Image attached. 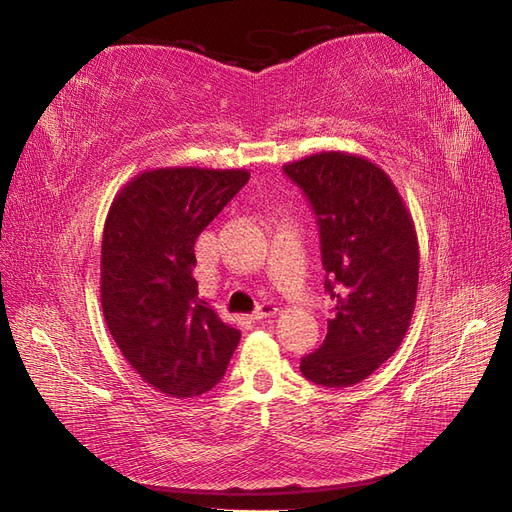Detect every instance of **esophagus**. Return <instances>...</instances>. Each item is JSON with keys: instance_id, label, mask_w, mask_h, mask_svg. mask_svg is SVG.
<instances>
[{"instance_id": "1", "label": "esophagus", "mask_w": 512, "mask_h": 512, "mask_svg": "<svg viewBox=\"0 0 512 512\" xmlns=\"http://www.w3.org/2000/svg\"><path fill=\"white\" fill-rule=\"evenodd\" d=\"M278 312V308H276V304H272V302H268V304H261L253 315H251V319H255V321H261V319H270V317H274Z\"/></svg>"}]
</instances>
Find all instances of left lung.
Listing matches in <instances>:
<instances>
[{"label": "left lung", "mask_w": 512, "mask_h": 512, "mask_svg": "<svg viewBox=\"0 0 512 512\" xmlns=\"http://www.w3.org/2000/svg\"><path fill=\"white\" fill-rule=\"evenodd\" d=\"M283 172L317 214L325 291L336 302L323 344L300 370L315 385L351 387L408 332L419 285L415 223L391 178L366 157L323 151Z\"/></svg>", "instance_id": "obj_1"}]
</instances>
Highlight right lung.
Masks as SVG:
<instances>
[{
  "label": "right lung",
  "instance_id": "obj_1",
  "mask_svg": "<svg viewBox=\"0 0 512 512\" xmlns=\"http://www.w3.org/2000/svg\"><path fill=\"white\" fill-rule=\"evenodd\" d=\"M249 178L246 170H146L108 210L100 280L106 325L142 381L172 398L210 391L240 342V329L197 298L193 244Z\"/></svg>",
  "mask_w": 512,
  "mask_h": 512
}]
</instances>
